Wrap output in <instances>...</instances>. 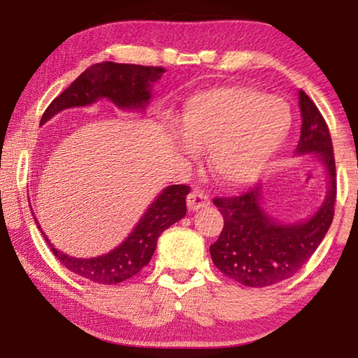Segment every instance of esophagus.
<instances>
[{"mask_svg":"<svg viewBox=\"0 0 358 358\" xmlns=\"http://www.w3.org/2000/svg\"><path fill=\"white\" fill-rule=\"evenodd\" d=\"M208 205H210V197L203 192V190L194 189L192 192L187 195V207L189 210H192V212L208 207Z\"/></svg>","mask_w":358,"mask_h":358,"instance_id":"1","label":"esophagus"}]
</instances>
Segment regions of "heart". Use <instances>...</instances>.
I'll use <instances>...</instances> for the list:
<instances>
[{
	"label": "heart",
	"instance_id": "1",
	"mask_svg": "<svg viewBox=\"0 0 358 358\" xmlns=\"http://www.w3.org/2000/svg\"><path fill=\"white\" fill-rule=\"evenodd\" d=\"M290 109L251 87H218L187 102L180 119L184 150H210V168L223 184L256 180L290 130Z\"/></svg>",
	"mask_w": 358,
	"mask_h": 358
}]
</instances>
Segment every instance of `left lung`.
Masks as SVG:
<instances>
[{"label":"left lung","instance_id":"left-lung-1","mask_svg":"<svg viewBox=\"0 0 358 358\" xmlns=\"http://www.w3.org/2000/svg\"><path fill=\"white\" fill-rule=\"evenodd\" d=\"M301 135L298 155L315 153L329 178L326 200L306 222L282 224L264 212L259 187L236 197H215L224 224L210 256L220 272L246 287L262 288L287 280L313 256L334 218L336 161L329 129L315 102L300 91Z\"/></svg>","mask_w":358,"mask_h":358}]
</instances>
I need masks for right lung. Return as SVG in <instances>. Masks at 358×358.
I'll use <instances>...</instances> for the list:
<instances>
[{"label": "right lung", "mask_w": 358, "mask_h": 358, "mask_svg": "<svg viewBox=\"0 0 358 358\" xmlns=\"http://www.w3.org/2000/svg\"><path fill=\"white\" fill-rule=\"evenodd\" d=\"M163 73L166 70L161 66H141L114 62L96 63L83 71L60 96L50 102V106L43 112L41 124H45L63 109L90 106L101 97H107L120 109H145L151 97V85L158 81ZM189 192L190 187L184 184L166 187L150 205L130 236L114 251L99 257L78 259L66 256L50 244L37 220L36 223L52 252L68 271L91 282L114 285L136 275L141 268L148 266L161 233L187 213L185 197Z\"/></svg>", "instance_id": "right-lung-1"}]
</instances>
